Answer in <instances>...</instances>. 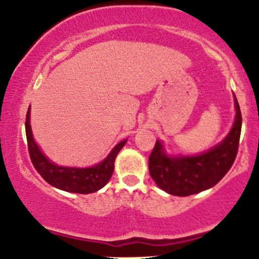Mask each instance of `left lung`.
<instances>
[{
  "label": "left lung",
  "instance_id": "8db88e82",
  "mask_svg": "<svg viewBox=\"0 0 259 259\" xmlns=\"http://www.w3.org/2000/svg\"><path fill=\"white\" fill-rule=\"evenodd\" d=\"M236 118L231 132L222 144L206 153L192 157L171 158L163 152L162 144L156 141L148 157V169L160 189L175 196H190L210 189L218 184L234 164L239 151L242 118L235 97Z\"/></svg>",
  "mask_w": 259,
  "mask_h": 259
}]
</instances>
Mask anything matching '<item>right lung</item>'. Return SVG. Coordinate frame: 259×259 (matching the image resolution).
<instances>
[{
  "label": "right lung",
  "instance_id": "add662e5",
  "mask_svg": "<svg viewBox=\"0 0 259 259\" xmlns=\"http://www.w3.org/2000/svg\"><path fill=\"white\" fill-rule=\"evenodd\" d=\"M30 109V108H29ZM28 109L25 120V133L26 141H28L29 156H30L31 163L34 168L36 169L37 173L44 178L50 185L57 187V189L64 190L68 192H75V194H92L97 190L102 189L103 186L108 183L113 174L114 169L115 157L121 147L125 145L126 140L119 142L112 152L107 156V158L99 164L94 165L91 168H68V167H58L50 162L46 157L44 156L40 148L35 144L32 139V134L30 129V111Z\"/></svg>",
  "mask_w": 259,
  "mask_h": 259
}]
</instances>
